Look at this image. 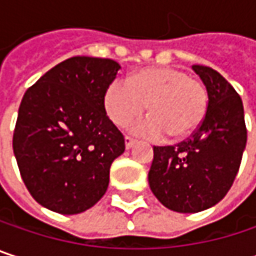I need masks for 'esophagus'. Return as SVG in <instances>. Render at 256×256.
Listing matches in <instances>:
<instances>
[{
  "label": "esophagus",
  "instance_id": "34e87169",
  "mask_svg": "<svg viewBox=\"0 0 256 256\" xmlns=\"http://www.w3.org/2000/svg\"><path fill=\"white\" fill-rule=\"evenodd\" d=\"M124 142H126V148H128V150H130V148L134 145V139H133L132 136H128V134L124 136Z\"/></svg>",
  "mask_w": 256,
  "mask_h": 256
}]
</instances>
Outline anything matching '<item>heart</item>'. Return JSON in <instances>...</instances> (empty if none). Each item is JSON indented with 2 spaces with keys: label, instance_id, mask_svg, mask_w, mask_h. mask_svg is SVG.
<instances>
[{
  "label": "heart",
  "instance_id": "b5f03b06",
  "mask_svg": "<svg viewBox=\"0 0 256 256\" xmlns=\"http://www.w3.org/2000/svg\"><path fill=\"white\" fill-rule=\"evenodd\" d=\"M150 118L133 126L148 138H184L198 128L208 112L206 86L178 68H145L133 72L128 84L112 81L104 93V108L116 126H126L142 116Z\"/></svg>",
  "mask_w": 256,
  "mask_h": 256
}]
</instances>
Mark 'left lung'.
<instances>
[{
	"instance_id": "1",
	"label": "left lung",
	"mask_w": 256,
	"mask_h": 256,
	"mask_svg": "<svg viewBox=\"0 0 256 256\" xmlns=\"http://www.w3.org/2000/svg\"><path fill=\"white\" fill-rule=\"evenodd\" d=\"M209 93L203 123L176 145L154 146L148 172L152 194L168 209L196 214L215 206L238 172L248 130L234 87L209 66L194 65Z\"/></svg>"
}]
</instances>
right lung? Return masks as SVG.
<instances>
[{"instance_id": "1", "label": "right lung", "mask_w": 256, "mask_h": 256, "mask_svg": "<svg viewBox=\"0 0 256 256\" xmlns=\"http://www.w3.org/2000/svg\"><path fill=\"white\" fill-rule=\"evenodd\" d=\"M118 70L112 59L74 56L25 92L13 151L41 206L74 215L106 192L110 168L124 152V136L104 108V93Z\"/></svg>"}]
</instances>
